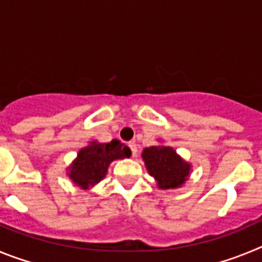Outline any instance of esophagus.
Returning <instances> with one entry per match:
<instances>
[{
	"mask_svg": "<svg viewBox=\"0 0 262 262\" xmlns=\"http://www.w3.org/2000/svg\"><path fill=\"white\" fill-rule=\"evenodd\" d=\"M128 147H129V149H131V152H133V156L135 157L136 155H138V145H136L134 142H129Z\"/></svg>",
	"mask_w": 262,
	"mask_h": 262,
	"instance_id": "obj_1",
	"label": "esophagus"
}]
</instances>
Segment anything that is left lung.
<instances>
[{
	"label": "left lung",
	"instance_id": "8db88e82",
	"mask_svg": "<svg viewBox=\"0 0 262 262\" xmlns=\"http://www.w3.org/2000/svg\"><path fill=\"white\" fill-rule=\"evenodd\" d=\"M142 159L149 176L155 178L159 189H178L191 173V164L182 159L174 148L165 144L144 148Z\"/></svg>",
	"mask_w": 262,
	"mask_h": 262
}]
</instances>
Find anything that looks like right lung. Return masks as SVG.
Returning a JSON list of instances; mask_svg holds the SVG:
<instances>
[{"mask_svg": "<svg viewBox=\"0 0 262 262\" xmlns=\"http://www.w3.org/2000/svg\"><path fill=\"white\" fill-rule=\"evenodd\" d=\"M129 156V148L118 139H113L110 143L92 140L78 151L77 157L67 168V176L71 178L72 184L88 190L106 177L108 165L114 160L128 159Z\"/></svg>", "mask_w": 262, "mask_h": 262, "instance_id": "add662e5", "label": "right lung"}]
</instances>
